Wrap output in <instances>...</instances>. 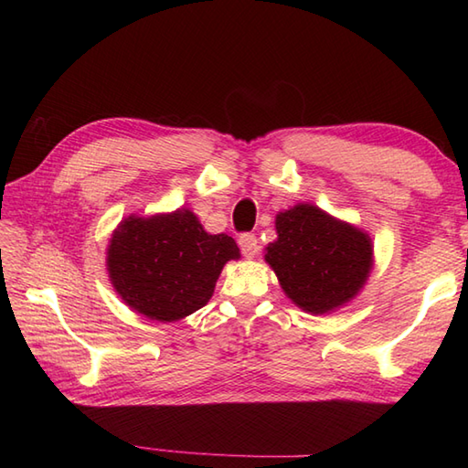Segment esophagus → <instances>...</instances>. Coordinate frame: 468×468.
Instances as JSON below:
<instances>
[{
  "label": "esophagus",
  "instance_id": "1",
  "mask_svg": "<svg viewBox=\"0 0 468 468\" xmlns=\"http://www.w3.org/2000/svg\"><path fill=\"white\" fill-rule=\"evenodd\" d=\"M239 247L245 257H255L257 251H260V241H257V237L251 235V233H245L239 237Z\"/></svg>",
  "mask_w": 468,
  "mask_h": 468
}]
</instances>
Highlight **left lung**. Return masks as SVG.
<instances>
[{
	"label": "left lung",
	"instance_id": "left-lung-1",
	"mask_svg": "<svg viewBox=\"0 0 468 468\" xmlns=\"http://www.w3.org/2000/svg\"><path fill=\"white\" fill-rule=\"evenodd\" d=\"M277 239L265 247V263L283 293L312 315L350 303L374 270L370 235L312 203L275 215Z\"/></svg>",
	"mask_w": 468,
	"mask_h": 468
}]
</instances>
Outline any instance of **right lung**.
Instances as JSON below:
<instances>
[{"label": "right lung", "mask_w": 468, "mask_h": 468, "mask_svg": "<svg viewBox=\"0 0 468 468\" xmlns=\"http://www.w3.org/2000/svg\"><path fill=\"white\" fill-rule=\"evenodd\" d=\"M239 257L233 237L207 233L183 207L122 218L106 247V270L133 312L168 324L207 305L225 263Z\"/></svg>", "instance_id": "add662e5"}]
</instances>
